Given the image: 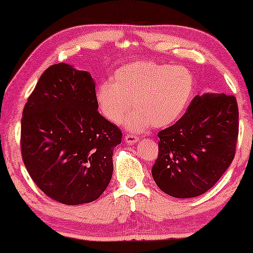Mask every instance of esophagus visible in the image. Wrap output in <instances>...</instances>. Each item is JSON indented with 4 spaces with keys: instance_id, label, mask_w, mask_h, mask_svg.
I'll use <instances>...</instances> for the list:
<instances>
[{
    "instance_id": "obj_1",
    "label": "esophagus",
    "mask_w": 253,
    "mask_h": 253,
    "mask_svg": "<svg viewBox=\"0 0 253 253\" xmlns=\"http://www.w3.org/2000/svg\"><path fill=\"white\" fill-rule=\"evenodd\" d=\"M124 140H126V144L132 145L134 143H137V141L139 140V138L137 136H133V134H126V136H124Z\"/></svg>"
}]
</instances>
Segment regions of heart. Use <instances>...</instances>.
<instances>
[{"label":"heart","mask_w":253,"mask_h":253,"mask_svg":"<svg viewBox=\"0 0 253 253\" xmlns=\"http://www.w3.org/2000/svg\"><path fill=\"white\" fill-rule=\"evenodd\" d=\"M193 88V76L184 67L137 61L117 69L112 82L101 83L95 89V100L102 115L116 124L124 120L132 102L134 109L124 124L132 132H141L177 121Z\"/></svg>","instance_id":"heart-1"}]
</instances>
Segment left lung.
Returning <instances> with one entry per match:
<instances>
[{
	"mask_svg": "<svg viewBox=\"0 0 253 253\" xmlns=\"http://www.w3.org/2000/svg\"><path fill=\"white\" fill-rule=\"evenodd\" d=\"M158 137L159 154L152 167L157 185L175 198L203 195L219 181L235 157L236 98L223 93L196 95L184 115Z\"/></svg>",
	"mask_w": 253,
	"mask_h": 253,
	"instance_id": "1",
	"label": "left lung"
}]
</instances>
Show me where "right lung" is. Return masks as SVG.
<instances>
[{
  "instance_id": "1",
  "label": "right lung",
  "mask_w": 253,
  "mask_h": 253,
  "mask_svg": "<svg viewBox=\"0 0 253 253\" xmlns=\"http://www.w3.org/2000/svg\"><path fill=\"white\" fill-rule=\"evenodd\" d=\"M98 107L89 72L67 63L41 75L24 107V165L38 188L58 203H91L112 178L113 151L122 132Z\"/></svg>"
}]
</instances>
